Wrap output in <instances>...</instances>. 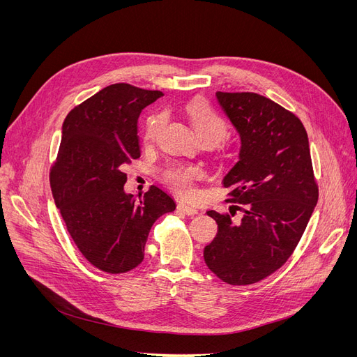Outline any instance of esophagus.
Wrapping results in <instances>:
<instances>
[{"mask_svg":"<svg viewBox=\"0 0 357 357\" xmlns=\"http://www.w3.org/2000/svg\"><path fill=\"white\" fill-rule=\"evenodd\" d=\"M178 210L186 215H197L198 214V210L194 208V207H190V205L186 204H179L178 205Z\"/></svg>","mask_w":357,"mask_h":357,"instance_id":"34e87169","label":"esophagus"}]
</instances>
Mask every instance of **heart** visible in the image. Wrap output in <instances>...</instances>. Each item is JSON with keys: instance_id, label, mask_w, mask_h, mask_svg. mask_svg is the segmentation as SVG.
I'll return each mask as SVG.
<instances>
[{"instance_id": "b5f03b06", "label": "heart", "mask_w": 357, "mask_h": 357, "mask_svg": "<svg viewBox=\"0 0 357 357\" xmlns=\"http://www.w3.org/2000/svg\"><path fill=\"white\" fill-rule=\"evenodd\" d=\"M185 112L191 121L195 135L201 142H207L213 144L226 135V121L221 119L218 112L205 100H192L191 102L186 104ZM160 120V114H152L146 119L142 136L144 143H150L155 139ZM165 178L176 194H179L181 197H192L194 182L201 178V171L198 167L174 166L167 169Z\"/></svg>"}]
</instances>
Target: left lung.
Segmentation results:
<instances>
[{
	"label": "left lung",
	"instance_id": "obj_1",
	"mask_svg": "<svg viewBox=\"0 0 357 357\" xmlns=\"http://www.w3.org/2000/svg\"><path fill=\"white\" fill-rule=\"evenodd\" d=\"M215 97L241 144L222 183L230 188L229 201L245 210L240 220L207 211L218 231L205 246L204 260L222 282L250 285L289 259L312 215L318 188L298 117L255 92L218 91Z\"/></svg>",
	"mask_w": 357,
	"mask_h": 357
}]
</instances>
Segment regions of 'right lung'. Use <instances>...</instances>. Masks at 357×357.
<instances>
[{"label":"right lung","mask_w":357,"mask_h":357,"mask_svg":"<svg viewBox=\"0 0 357 357\" xmlns=\"http://www.w3.org/2000/svg\"><path fill=\"white\" fill-rule=\"evenodd\" d=\"M163 93L128 84L102 88L66 116L50 188L75 245L107 273L139 266L153 222L172 213L171 195L150 186L137 202L124 191V166L140 158L137 120Z\"/></svg>","instance_id":"add662e5"}]
</instances>
